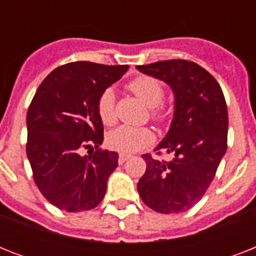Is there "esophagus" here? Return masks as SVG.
Returning <instances> with one entry per match:
<instances>
[{"label": "esophagus", "mask_w": 256, "mask_h": 256, "mask_svg": "<svg viewBox=\"0 0 256 256\" xmlns=\"http://www.w3.org/2000/svg\"><path fill=\"white\" fill-rule=\"evenodd\" d=\"M128 158H130V156H128V154H120L118 162H120V164H124V162H126V160H128Z\"/></svg>", "instance_id": "obj_1"}]
</instances>
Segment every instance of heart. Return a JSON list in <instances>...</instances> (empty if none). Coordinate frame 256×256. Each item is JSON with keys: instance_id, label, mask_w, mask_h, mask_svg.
<instances>
[{"instance_id": "1", "label": "heart", "mask_w": 256, "mask_h": 256, "mask_svg": "<svg viewBox=\"0 0 256 256\" xmlns=\"http://www.w3.org/2000/svg\"><path fill=\"white\" fill-rule=\"evenodd\" d=\"M128 88L144 104L152 108V118L156 122H164L168 118L166 108L160 106L164 88L162 82L152 76H138L128 84ZM96 114L104 124H112L116 122V96L112 88H106L100 92L96 100ZM154 134L148 128H134L122 124L108 132L106 144L112 150L122 154H132L148 148L152 144Z\"/></svg>"}]
</instances>
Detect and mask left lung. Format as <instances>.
Instances as JSON below:
<instances>
[{
	"label": "left lung",
	"mask_w": 256,
	"mask_h": 256,
	"mask_svg": "<svg viewBox=\"0 0 256 256\" xmlns=\"http://www.w3.org/2000/svg\"><path fill=\"white\" fill-rule=\"evenodd\" d=\"M136 69L166 82L175 96L170 130L156 148L158 156L174 158L166 162L144 154L146 172L138 192L156 212H182L202 199L227 150L226 100L216 80L195 62L168 60Z\"/></svg>",
	"instance_id": "8db88e82"
}]
</instances>
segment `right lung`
<instances>
[{
  "instance_id": "obj_1",
  "label": "right lung",
  "mask_w": 256,
  "mask_h": 256,
  "mask_svg": "<svg viewBox=\"0 0 256 256\" xmlns=\"http://www.w3.org/2000/svg\"><path fill=\"white\" fill-rule=\"evenodd\" d=\"M128 69L72 62L54 69L34 94L26 116V154L34 182L60 210H92L104 199L108 176L118 166V152L92 150L104 142L96 100ZM84 148L94 152L82 156Z\"/></svg>"
}]
</instances>
